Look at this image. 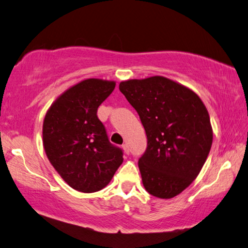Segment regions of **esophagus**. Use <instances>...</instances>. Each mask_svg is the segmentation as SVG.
<instances>
[{
  "label": "esophagus",
  "instance_id": "esophagus-1",
  "mask_svg": "<svg viewBox=\"0 0 248 248\" xmlns=\"http://www.w3.org/2000/svg\"><path fill=\"white\" fill-rule=\"evenodd\" d=\"M123 149H124V153H125V154H129V146H128V144H127V143L123 144Z\"/></svg>",
  "mask_w": 248,
  "mask_h": 248
}]
</instances>
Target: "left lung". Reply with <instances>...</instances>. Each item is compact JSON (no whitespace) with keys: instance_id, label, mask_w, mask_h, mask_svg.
Segmentation results:
<instances>
[{"instance_id":"obj_1","label":"left lung","mask_w":248,"mask_h":248,"mask_svg":"<svg viewBox=\"0 0 248 248\" xmlns=\"http://www.w3.org/2000/svg\"><path fill=\"white\" fill-rule=\"evenodd\" d=\"M119 90L146 133L148 145L138 163L145 190L173 198L194 182L211 149L207 108L191 90L164 77L129 79Z\"/></svg>"}]
</instances>
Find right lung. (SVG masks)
<instances>
[{"label": "right lung", "mask_w": 248, "mask_h": 248, "mask_svg": "<svg viewBox=\"0 0 248 248\" xmlns=\"http://www.w3.org/2000/svg\"><path fill=\"white\" fill-rule=\"evenodd\" d=\"M116 83L87 78L65 91L46 114L44 148L50 163L75 190L95 192L106 187L124 162V152L109 142L97 117L99 105Z\"/></svg>", "instance_id": "obj_1"}]
</instances>
